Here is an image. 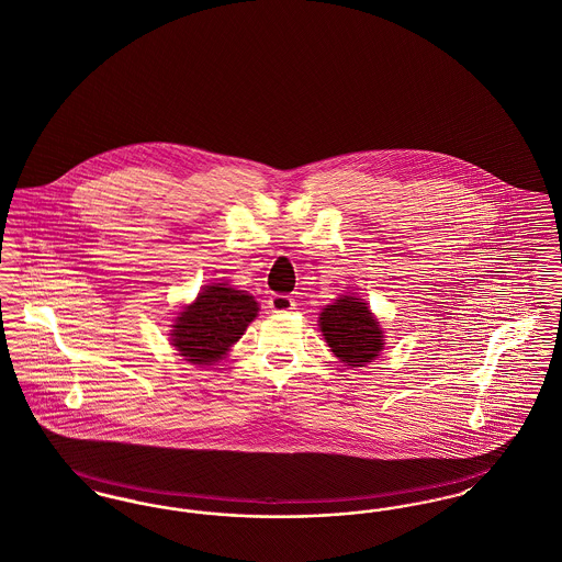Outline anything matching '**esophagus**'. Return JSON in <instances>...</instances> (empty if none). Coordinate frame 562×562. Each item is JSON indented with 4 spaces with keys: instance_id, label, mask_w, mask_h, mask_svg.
<instances>
[{
    "instance_id": "1",
    "label": "esophagus",
    "mask_w": 562,
    "mask_h": 562,
    "mask_svg": "<svg viewBox=\"0 0 562 562\" xmlns=\"http://www.w3.org/2000/svg\"><path fill=\"white\" fill-rule=\"evenodd\" d=\"M268 305L273 314H284L294 310V299L291 294H271Z\"/></svg>"
}]
</instances>
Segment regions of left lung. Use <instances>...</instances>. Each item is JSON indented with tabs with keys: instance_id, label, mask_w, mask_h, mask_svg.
Here are the masks:
<instances>
[{
	"instance_id": "1",
	"label": "left lung",
	"mask_w": 562,
	"mask_h": 562,
	"mask_svg": "<svg viewBox=\"0 0 562 562\" xmlns=\"http://www.w3.org/2000/svg\"><path fill=\"white\" fill-rule=\"evenodd\" d=\"M321 328L326 344L348 367H364L383 348V333L367 303L348 294L324 307Z\"/></svg>"
}]
</instances>
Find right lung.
<instances>
[{"label": "right lung", "instance_id": "right-lung-1", "mask_svg": "<svg viewBox=\"0 0 562 562\" xmlns=\"http://www.w3.org/2000/svg\"><path fill=\"white\" fill-rule=\"evenodd\" d=\"M257 312L250 294L227 284L206 286L175 322L172 346L193 364H213L240 339Z\"/></svg>", "mask_w": 562, "mask_h": 562}]
</instances>
